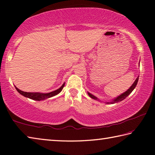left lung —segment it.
<instances>
[{
	"instance_id": "1",
	"label": "left lung",
	"mask_w": 155,
	"mask_h": 155,
	"mask_svg": "<svg viewBox=\"0 0 155 155\" xmlns=\"http://www.w3.org/2000/svg\"><path fill=\"white\" fill-rule=\"evenodd\" d=\"M138 78H139V77H137V78H136V79L135 80L134 83L132 84V85L130 87L129 89L126 91V92H124V93L122 94V95H119L118 97H117L116 98H115L114 99L112 100V101H110V102H105V104H115V103H117V102H119V101H122V100H124V99H126L127 97H128L130 95V94L132 92V91L135 89L136 84H137V83H138ZM88 95H89L90 97H91L92 99H95V100H98V101H99V99H97V97H96L95 96H94L93 95H92L91 93H90L88 92Z\"/></svg>"
}]
</instances>
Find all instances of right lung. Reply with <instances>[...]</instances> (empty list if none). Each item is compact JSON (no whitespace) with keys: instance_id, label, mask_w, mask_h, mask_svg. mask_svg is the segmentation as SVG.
Segmentation results:
<instances>
[{"instance_id":"obj_1","label":"right lung","mask_w":155,"mask_h":155,"mask_svg":"<svg viewBox=\"0 0 155 155\" xmlns=\"http://www.w3.org/2000/svg\"><path fill=\"white\" fill-rule=\"evenodd\" d=\"M65 83H64L58 89L52 92L48 93H29V92H24L23 91H21L20 89H18L16 87H15V89L19 92L21 95H23L25 97L29 98L33 100H35V101H41V100L46 99L48 98H50L51 97H54L58 94L61 92L62 90L63 87H64Z\"/></svg>"}]
</instances>
